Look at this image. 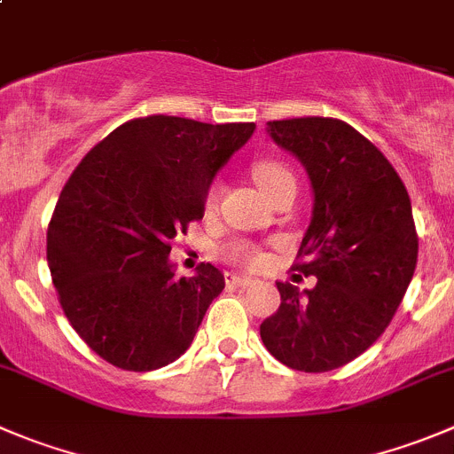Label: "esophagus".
<instances>
[{"label": "esophagus", "instance_id": "1", "mask_svg": "<svg viewBox=\"0 0 454 454\" xmlns=\"http://www.w3.org/2000/svg\"><path fill=\"white\" fill-rule=\"evenodd\" d=\"M227 285H231V287H249V285H254V278H247V276L227 274Z\"/></svg>", "mask_w": 454, "mask_h": 454}]
</instances>
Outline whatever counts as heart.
Listing matches in <instances>:
<instances>
[{
    "instance_id": "obj_1",
    "label": "heart",
    "mask_w": 454,
    "mask_h": 454,
    "mask_svg": "<svg viewBox=\"0 0 454 454\" xmlns=\"http://www.w3.org/2000/svg\"><path fill=\"white\" fill-rule=\"evenodd\" d=\"M252 174L254 178H256V183L265 189V193L271 198V200H274L278 193H283L285 189L296 187L294 171L289 169L285 162H280V160H271V158L256 160L252 167ZM215 205H218V187H211L205 198V207L207 209H214ZM223 254L227 261L236 262V265L249 267V270L262 265V261H265L261 249H258L254 243H249V240H231L230 245H224Z\"/></svg>"
}]
</instances>
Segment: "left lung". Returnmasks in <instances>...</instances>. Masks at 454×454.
<instances>
[{
	"label": "left lung",
	"mask_w": 454,
	"mask_h": 454,
	"mask_svg": "<svg viewBox=\"0 0 454 454\" xmlns=\"http://www.w3.org/2000/svg\"><path fill=\"white\" fill-rule=\"evenodd\" d=\"M267 131L312 180L294 270L318 280L303 292L276 283L280 308L261 323V339L287 368L330 372L364 354L403 301L419 254L410 196L386 155L343 120H274Z\"/></svg>",
	"instance_id": "left-lung-1"
}]
</instances>
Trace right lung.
<instances>
[{
	"label": "right lung",
	"mask_w": 454,
	"mask_h": 454,
	"mask_svg": "<svg viewBox=\"0 0 454 454\" xmlns=\"http://www.w3.org/2000/svg\"><path fill=\"white\" fill-rule=\"evenodd\" d=\"M254 129L176 115L129 120L64 184L46 234L51 278L73 330L115 368L174 364L224 289L211 262L178 278L167 256L202 218L215 171Z\"/></svg>",
	"instance_id": "obj_1"
}]
</instances>
